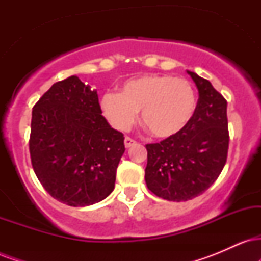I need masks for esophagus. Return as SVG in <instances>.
Masks as SVG:
<instances>
[{
  "label": "esophagus",
  "instance_id": "esophagus-1",
  "mask_svg": "<svg viewBox=\"0 0 261 261\" xmlns=\"http://www.w3.org/2000/svg\"><path fill=\"white\" fill-rule=\"evenodd\" d=\"M124 142H125V147L128 148V147H131V146H134L135 143H136V141L133 140V139H130V137H125Z\"/></svg>",
  "mask_w": 261,
  "mask_h": 261
}]
</instances>
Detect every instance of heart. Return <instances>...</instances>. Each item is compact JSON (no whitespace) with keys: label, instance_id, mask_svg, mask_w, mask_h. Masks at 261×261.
Masks as SVG:
<instances>
[{"label":"heart","instance_id":"heart-1","mask_svg":"<svg viewBox=\"0 0 261 261\" xmlns=\"http://www.w3.org/2000/svg\"><path fill=\"white\" fill-rule=\"evenodd\" d=\"M196 92L191 82L170 74H145L125 81L120 93H107L100 108L116 130L131 127L141 110V121L158 139L180 134L196 112Z\"/></svg>","mask_w":261,"mask_h":261}]
</instances>
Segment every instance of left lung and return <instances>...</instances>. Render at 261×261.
<instances>
[{"label":"left lung","mask_w":261,"mask_h":261,"mask_svg":"<svg viewBox=\"0 0 261 261\" xmlns=\"http://www.w3.org/2000/svg\"><path fill=\"white\" fill-rule=\"evenodd\" d=\"M188 73L199 91L194 118L180 134L146 145L147 188L176 202L201 195L214 184L226 164L229 143L226 99L207 80Z\"/></svg>","instance_id":"1"}]
</instances>
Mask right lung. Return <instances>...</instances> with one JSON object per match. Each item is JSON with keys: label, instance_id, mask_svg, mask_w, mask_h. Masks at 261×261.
Masks as SVG:
<instances>
[{"label": "right lung", "instance_id": "add662e5", "mask_svg": "<svg viewBox=\"0 0 261 261\" xmlns=\"http://www.w3.org/2000/svg\"><path fill=\"white\" fill-rule=\"evenodd\" d=\"M29 151L45 190L83 207L114 190L124 135L101 115L97 91L71 76L54 83L33 108Z\"/></svg>", "mask_w": 261, "mask_h": 261}]
</instances>
